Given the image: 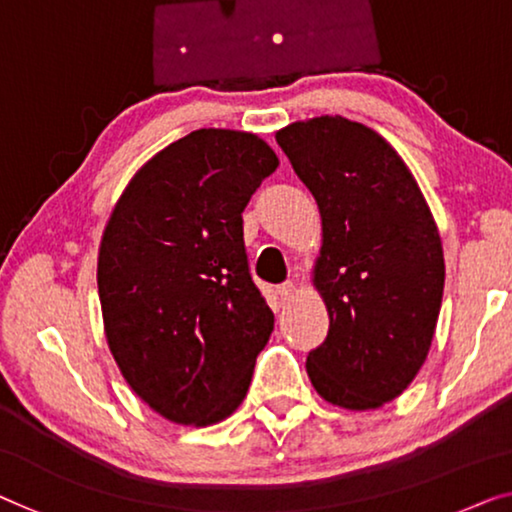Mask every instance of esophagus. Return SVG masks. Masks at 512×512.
<instances>
[{"label": "esophagus", "instance_id": "obj_1", "mask_svg": "<svg viewBox=\"0 0 512 512\" xmlns=\"http://www.w3.org/2000/svg\"><path fill=\"white\" fill-rule=\"evenodd\" d=\"M294 292H296V289H294V282H282V285L278 287V296H280V301H282V303L292 299Z\"/></svg>", "mask_w": 512, "mask_h": 512}]
</instances>
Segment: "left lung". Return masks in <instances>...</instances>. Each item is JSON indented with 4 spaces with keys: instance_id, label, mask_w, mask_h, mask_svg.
<instances>
[{
    "instance_id": "8db88e82",
    "label": "left lung",
    "mask_w": 512,
    "mask_h": 512,
    "mask_svg": "<svg viewBox=\"0 0 512 512\" xmlns=\"http://www.w3.org/2000/svg\"><path fill=\"white\" fill-rule=\"evenodd\" d=\"M276 140L322 216L312 285L329 335L305 370L333 407L379 409L432 347L446 278L437 223L407 163L372 128L324 114Z\"/></svg>"
}]
</instances>
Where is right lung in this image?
Here are the masks:
<instances>
[{
    "instance_id": "add662e5",
    "label": "right lung",
    "mask_w": 512,
    "mask_h": 512,
    "mask_svg": "<svg viewBox=\"0 0 512 512\" xmlns=\"http://www.w3.org/2000/svg\"><path fill=\"white\" fill-rule=\"evenodd\" d=\"M280 160L255 133L200 128L128 181L98 248L103 329L121 375L167 421L207 427L248 393L273 312L243 218Z\"/></svg>"
}]
</instances>
